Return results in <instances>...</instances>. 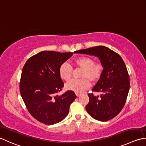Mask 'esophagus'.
<instances>
[{"mask_svg":"<svg viewBox=\"0 0 146 146\" xmlns=\"http://www.w3.org/2000/svg\"><path fill=\"white\" fill-rule=\"evenodd\" d=\"M81 95V93H79V92H76V96L77 97H79Z\"/></svg>","mask_w":146,"mask_h":146,"instance_id":"1","label":"esophagus"}]
</instances>
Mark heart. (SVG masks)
<instances>
[{
    "mask_svg": "<svg viewBox=\"0 0 146 146\" xmlns=\"http://www.w3.org/2000/svg\"><path fill=\"white\" fill-rule=\"evenodd\" d=\"M76 62L83 69L84 72L82 77H87L91 80H96L101 76L102 66L100 63H94V59L89 57H81L76 60ZM73 68L68 62H64L59 68V75L62 79L66 81L70 80L72 76ZM90 86V82L87 78L80 80L73 79L66 84V89L76 92H81Z\"/></svg>",
    "mask_w": 146,
    "mask_h": 146,
    "instance_id": "b5f03b06",
    "label": "heart"
}]
</instances>
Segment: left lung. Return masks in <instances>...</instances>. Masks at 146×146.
Listing matches in <instances>:
<instances>
[{
	"mask_svg": "<svg viewBox=\"0 0 146 146\" xmlns=\"http://www.w3.org/2000/svg\"><path fill=\"white\" fill-rule=\"evenodd\" d=\"M98 57L103 70L92 90L101 92L96 96L88 94L86 110L97 120L106 121L118 115L123 108L130 88V79L123 60L118 54L105 46H96L76 51Z\"/></svg>",
	"mask_w": 146,
	"mask_h": 146,
	"instance_id": "1",
	"label": "left lung"
}]
</instances>
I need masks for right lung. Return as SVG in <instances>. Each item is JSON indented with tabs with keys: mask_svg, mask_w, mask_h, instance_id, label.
Wrapping results in <instances>:
<instances>
[{
	"mask_svg": "<svg viewBox=\"0 0 146 146\" xmlns=\"http://www.w3.org/2000/svg\"><path fill=\"white\" fill-rule=\"evenodd\" d=\"M73 54L42 51L28 59L24 65L20 93L29 113L40 122L50 125L61 121L76 98L72 90L56 96L64 87L59 68Z\"/></svg>",
	"mask_w": 146,
	"mask_h": 146,
	"instance_id": "1",
	"label": "right lung"
}]
</instances>
